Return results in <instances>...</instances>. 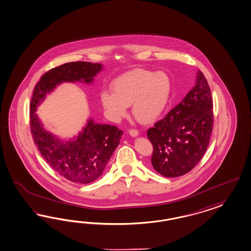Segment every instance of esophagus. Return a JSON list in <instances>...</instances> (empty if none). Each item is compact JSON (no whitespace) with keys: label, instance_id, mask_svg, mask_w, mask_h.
Wrapping results in <instances>:
<instances>
[{"label":"esophagus","instance_id":"34e87169","mask_svg":"<svg viewBox=\"0 0 251 251\" xmlns=\"http://www.w3.org/2000/svg\"><path fill=\"white\" fill-rule=\"evenodd\" d=\"M129 135L132 136V137H136V136H138V134H139L138 130L135 129H129Z\"/></svg>","mask_w":251,"mask_h":251}]
</instances>
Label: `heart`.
<instances>
[{
    "instance_id": "b5f03b06",
    "label": "heart",
    "mask_w": 251,
    "mask_h": 251,
    "mask_svg": "<svg viewBox=\"0 0 251 251\" xmlns=\"http://www.w3.org/2000/svg\"><path fill=\"white\" fill-rule=\"evenodd\" d=\"M110 88L112 92L102 91V106L112 119L126 115L132 104V114L138 122L151 123L163 113L171 95L172 84L164 72L133 69L118 76Z\"/></svg>"
}]
</instances>
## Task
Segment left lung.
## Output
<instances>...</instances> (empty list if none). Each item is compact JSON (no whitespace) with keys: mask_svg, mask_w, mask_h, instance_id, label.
I'll return each mask as SVG.
<instances>
[{"mask_svg":"<svg viewBox=\"0 0 251 251\" xmlns=\"http://www.w3.org/2000/svg\"><path fill=\"white\" fill-rule=\"evenodd\" d=\"M214 125L213 100L206 78L199 70L196 86L147 137L152 144L151 164L165 177L182 176L203 157Z\"/></svg>","mask_w":251,"mask_h":251,"instance_id":"obj_1","label":"left lung"}]
</instances>
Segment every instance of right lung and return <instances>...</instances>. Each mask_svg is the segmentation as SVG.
<instances>
[{
	"mask_svg": "<svg viewBox=\"0 0 251 251\" xmlns=\"http://www.w3.org/2000/svg\"><path fill=\"white\" fill-rule=\"evenodd\" d=\"M101 69V64L84 61L70 62L52 68L36 83L30 102V128L34 143L48 164L61 176L74 183L86 184L101 176L120 143L122 130L89 120L75 139L63 143L43 128L34 112L46 95L58 84L91 83Z\"/></svg>",
	"mask_w": 251,
	"mask_h": 251,
	"instance_id": "1",
	"label": "right lung"
}]
</instances>
